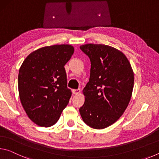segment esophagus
I'll list each match as a JSON object with an SVG mask.
<instances>
[{
  "label": "esophagus",
  "instance_id": "34e87169",
  "mask_svg": "<svg viewBox=\"0 0 159 159\" xmlns=\"http://www.w3.org/2000/svg\"><path fill=\"white\" fill-rule=\"evenodd\" d=\"M72 92H73L74 95H78V94H79L80 93V89H74L72 90Z\"/></svg>",
  "mask_w": 159,
  "mask_h": 159
}]
</instances>
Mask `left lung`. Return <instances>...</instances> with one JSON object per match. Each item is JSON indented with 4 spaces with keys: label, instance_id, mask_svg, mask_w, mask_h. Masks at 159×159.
Masks as SVG:
<instances>
[{
    "label": "left lung",
    "instance_id": "left-lung-1",
    "mask_svg": "<svg viewBox=\"0 0 159 159\" xmlns=\"http://www.w3.org/2000/svg\"><path fill=\"white\" fill-rule=\"evenodd\" d=\"M80 48L91 63L80 114L90 127L105 128L121 116L130 102L134 85L133 69L124 54L114 48L90 43Z\"/></svg>",
    "mask_w": 159,
    "mask_h": 159
}]
</instances>
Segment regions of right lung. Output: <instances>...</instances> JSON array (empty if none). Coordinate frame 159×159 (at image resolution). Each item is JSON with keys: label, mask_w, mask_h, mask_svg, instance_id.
Masks as SVG:
<instances>
[{"label": "right lung", "mask_w": 159, "mask_h": 159, "mask_svg": "<svg viewBox=\"0 0 159 159\" xmlns=\"http://www.w3.org/2000/svg\"><path fill=\"white\" fill-rule=\"evenodd\" d=\"M74 52L70 45L43 47L29 54L21 64L18 75L20 101L38 125L55 124L69 103L71 92L64 66Z\"/></svg>", "instance_id": "add662e5"}]
</instances>
